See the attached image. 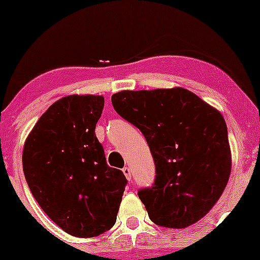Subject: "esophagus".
Here are the masks:
<instances>
[{"label": "esophagus", "instance_id": "34e87169", "mask_svg": "<svg viewBox=\"0 0 260 260\" xmlns=\"http://www.w3.org/2000/svg\"><path fill=\"white\" fill-rule=\"evenodd\" d=\"M122 171H123V174H124V176L127 177L128 181L132 180V174H131V169H129V167H127V166L123 167Z\"/></svg>", "mask_w": 260, "mask_h": 260}]
</instances>
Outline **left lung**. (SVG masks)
<instances>
[{
    "label": "left lung",
    "instance_id": "8db88e82",
    "mask_svg": "<svg viewBox=\"0 0 260 260\" xmlns=\"http://www.w3.org/2000/svg\"><path fill=\"white\" fill-rule=\"evenodd\" d=\"M114 111L145 136L156 166L151 187L138 196L161 226L182 229L205 216L221 196L232 170L224 118L183 88L123 90Z\"/></svg>",
    "mask_w": 260,
    "mask_h": 260
}]
</instances>
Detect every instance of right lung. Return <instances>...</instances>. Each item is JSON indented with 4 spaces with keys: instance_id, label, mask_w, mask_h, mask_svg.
<instances>
[{
    "instance_id": "obj_1",
    "label": "right lung",
    "mask_w": 260,
    "mask_h": 260,
    "mask_svg": "<svg viewBox=\"0 0 260 260\" xmlns=\"http://www.w3.org/2000/svg\"><path fill=\"white\" fill-rule=\"evenodd\" d=\"M102 95H69L55 102L26 140L22 167L40 208L68 234L98 237L111 229L127 185L107 165L95 136Z\"/></svg>"
}]
</instances>
